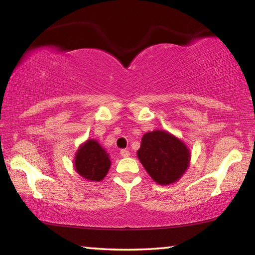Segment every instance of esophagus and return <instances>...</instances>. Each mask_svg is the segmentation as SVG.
Here are the masks:
<instances>
[{"mask_svg":"<svg viewBox=\"0 0 255 255\" xmlns=\"http://www.w3.org/2000/svg\"><path fill=\"white\" fill-rule=\"evenodd\" d=\"M120 154H121V157L126 158V157H129V155H130V152H129V150H127V149H123L120 151Z\"/></svg>","mask_w":255,"mask_h":255,"instance_id":"obj_1","label":"esophagus"}]
</instances>
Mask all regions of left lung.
I'll use <instances>...</instances> for the list:
<instances>
[{
	"label": "left lung",
	"instance_id": "1",
	"mask_svg": "<svg viewBox=\"0 0 255 255\" xmlns=\"http://www.w3.org/2000/svg\"><path fill=\"white\" fill-rule=\"evenodd\" d=\"M137 157L150 176L164 185L183 175L189 165L190 152L175 136L164 130H154L144 134Z\"/></svg>",
	"mask_w": 255,
	"mask_h": 255
}]
</instances>
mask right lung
<instances>
[{
    "mask_svg": "<svg viewBox=\"0 0 255 255\" xmlns=\"http://www.w3.org/2000/svg\"><path fill=\"white\" fill-rule=\"evenodd\" d=\"M74 161L77 172L89 181L103 180L111 166L109 153L94 139L80 146Z\"/></svg>",
    "mask_w": 255,
    "mask_h": 255,
    "instance_id": "right-lung-1",
    "label": "right lung"
}]
</instances>
